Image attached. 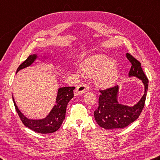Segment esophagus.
<instances>
[{"instance_id":"esophagus-1","label":"esophagus","mask_w":160,"mask_h":160,"mask_svg":"<svg viewBox=\"0 0 160 160\" xmlns=\"http://www.w3.org/2000/svg\"><path fill=\"white\" fill-rule=\"evenodd\" d=\"M89 89V86L85 83H81L80 85H78L76 89L75 90V95H80L82 94L85 93Z\"/></svg>"}]
</instances>
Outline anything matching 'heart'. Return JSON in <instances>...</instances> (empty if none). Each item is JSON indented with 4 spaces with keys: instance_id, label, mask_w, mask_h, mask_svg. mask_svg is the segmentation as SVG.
Segmentation results:
<instances>
[{
    "instance_id": "obj_1",
    "label": "heart",
    "mask_w": 160,
    "mask_h": 160,
    "mask_svg": "<svg viewBox=\"0 0 160 160\" xmlns=\"http://www.w3.org/2000/svg\"><path fill=\"white\" fill-rule=\"evenodd\" d=\"M82 68L86 75L97 76V83L101 87H108L114 84L118 77V71L114 62L104 55L89 58L82 63Z\"/></svg>"
}]
</instances>
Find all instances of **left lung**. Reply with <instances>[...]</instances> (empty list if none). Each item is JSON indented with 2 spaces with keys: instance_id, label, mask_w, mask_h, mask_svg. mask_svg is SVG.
I'll list each match as a JSON object with an SVG mask.
<instances>
[{
  "instance_id": "8db88e82",
  "label": "left lung",
  "mask_w": 160,
  "mask_h": 160,
  "mask_svg": "<svg viewBox=\"0 0 160 160\" xmlns=\"http://www.w3.org/2000/svg\"><path fill=\"white\" fill-rule=\"evenodd\" d=\"M127 58L132 63L129 76L141 79L145 86V93L135 106L129 107L120 104L117 101L118 86L99 89L98 106L94 111V118L100 127L106 129H123L134 122L141 115L146 102L148 88V79L141 68V64L132 54L127 53Z\"/></svg>"
}]
</instances>
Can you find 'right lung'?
I'll list each match as a JSON object with an SVG mask.
<instances>
[{"label":"right lung","instance_id":"right-lung-1","mask_svg":"<svg viewBox=\"0 0 160 160\" xmlns=\"http://www.w3.org/2000/svg\"><path fill=\"white\" fill-rule=\"evenodd\" d=\"M36 58L37 56L36 54L29 55L27 59L19 65L17 70V72L21 69L30 66L35 59H36ZM74 89L75 87H65V88H59L58 90L56 105L53 107L50 114L42 120H29L26 118L17 108L16 103L14 102V98H12L14 105L17 113H18L20 120L28 128L37 133H53L60 128L63 120L65 119L66 106H67L69 101L73 97Z\"/></svg>","mask_w":160,"mask_h":160}]
</instances>
